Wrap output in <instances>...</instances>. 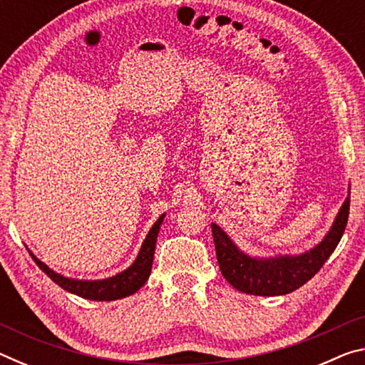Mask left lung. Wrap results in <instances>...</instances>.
Segmentation results:
<instances>
[{"label":"left lung","instance_id":"obj_1","mask_svg":"<svg viewBox=\"0 0 365 365\" xmlns=\"http://www.w3.org/2000/svg\"><path fill=\"white\" fill-rule=\"evenodd\" d=\"M349 197L351 187L322 242L296 256H250L217 224H211L222 275L238 292L255 296H280L298 289L317 274L338 246L348 224Z\"/></svg>","mask_w":365,"mask_h":365}]
</instances>
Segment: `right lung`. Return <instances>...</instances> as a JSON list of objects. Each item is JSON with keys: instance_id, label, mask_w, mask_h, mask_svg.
<instances>
[{"instance_id": "right-lung-1", "label": "right lung", "mask_w": 365, "mask_h": 365, "mask_svg": "<svg viewBox=\"0 0 365 365\" xmlns=\"http://www.w3.org/2000/svg\"><path fill=\"white\" fill-rule=\"evenodd\" d=\"M165 214L160 215V217L154 222L151 230L148 232L146 238L141 248L138 251V256L135 259L130 267L125 270L119 272L109 279L103 280H78V279H69V277H64L49 269L45 262H41L38 257H36L32 251L30 256L34 257L36 265L45 272V274L51 279L54 283L69 292L72 294H77L80 298L85 299H93V301H115L120 298H125V296H130L137 293L138 289L145 285L148 277L151 274L153 267V257H154V248H156V240L159 228L163 225V220Z\"/></svg>"}]
</instances>
